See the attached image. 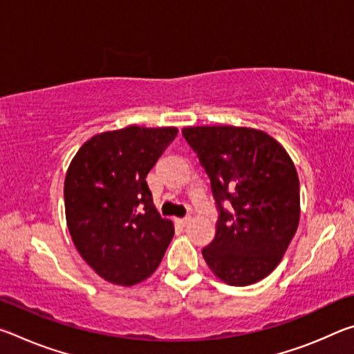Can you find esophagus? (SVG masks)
Listing matches in <instances>:
<instances>
[{
	"mask_svg": "<svg viewBox=\"0 0 354 354\" xmlns=\"http://www.w3.org/2000/svg\"><path fill=\"white\" fill-rule=\"evenodd\" d=\"M192 221V218L190 217H185V218H176V223L178 225H181V226H187L189 223Z\"/></svg>",
	"mask_w": 354,
	"mask_h": 354,
	"instance_id": "1",
	"label": "esophagus"
}]
</instances>
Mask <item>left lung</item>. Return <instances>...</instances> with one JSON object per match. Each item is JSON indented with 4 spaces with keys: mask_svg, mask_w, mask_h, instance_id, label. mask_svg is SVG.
Listing matches in <instances>:
<instances>
[{
    "mask_svg": "<svg viewBox=\"0 0 354 354\" xmlns=\"http://www.w3.org/2000/svg\"><path fill=\"white\" fill-rule=\"evenodd\" d=\"M184 139L205 167L220 217L203 257L218 279L250 286L283 259L299 221V181L284 147L261 129L189 127ZM232 203L227 213L223 201Z\"/></svg>",
    "mask_w": 354,
    "mask_h": 354,
    "instance_id": "1",
    "label": "left lung"
}]
</instances>
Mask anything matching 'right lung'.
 Listing matches in <instances>:
<instances>
[{
	"label": "right lung",
	"mask_w": 354,
	"mask_h": 354,
	"mask_svg": "<svg viewBox=\"0 0 354 354\" xmlns=\"http://www.w3.org/2000/svg\"><path fill=\"white\" fill-rule=\"evenodd\" d=\"M178 128L131 127L95 134L65 175V218L77 253L107 283L151 277L175 234L153 203L147 175Z\"/></svg>",
	"instance_id": "obj_1"
}]
</instances>
